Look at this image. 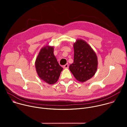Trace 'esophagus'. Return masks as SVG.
I'll list each match as a JSON object with an SVG mask.
<instances>
[{
    "label": "esophagus",
    "instance_id": "esophagus-1",
    "mask_svg": "<svg viewBox=\"0 0 127 127\" xmlns=\"http://www.w3.org/2000/svg\"><path fill=\"white\" fill-rule=\"evenodd\" d=\"M68 67H69L68 64H65V65L63 66V68H64V69H67V68H68Z\"/></svg>",
    "mask_w": 127,
    "mask_h": 127
}]
</instances>
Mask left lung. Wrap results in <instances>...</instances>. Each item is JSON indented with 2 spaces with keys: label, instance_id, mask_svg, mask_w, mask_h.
I'll return each mask as SVG.
<instances>
[{
  "label": "left lung",
  "instance_id": "obj_1",
  "mask_svg": "<svg viewBox=\"0 0 127 127\" xmlns=\"http://www.w3.org/2000/svg\"><path fill=\"white\" fill-rule=\"evenodd\" d=\"M74 62L69 69L77 80L84 82L93 77L97 69L96 54L89 44L82 39L73 44Z\"/></svg>",
  "mask_w": 127,
  "mask_h": 127
}]
</instances>
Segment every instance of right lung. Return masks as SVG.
<instances>
[{"mask_svg": "<svg viewBox=\"0 0 127 127\" xmlns=\"http://www.w3.org/2000/svg\"><path fill=\"white\" fill-rule=\"evenodd\" d=\"M35 67L39 77L51 85L58 81L63 70L54 55V47L47 45L40 50L35 59Z\"/></svg>", "mask_w": 127, "mask_h": 127, "instance_id": "right-lung-1", "label": "right lung"}]
</instances>
